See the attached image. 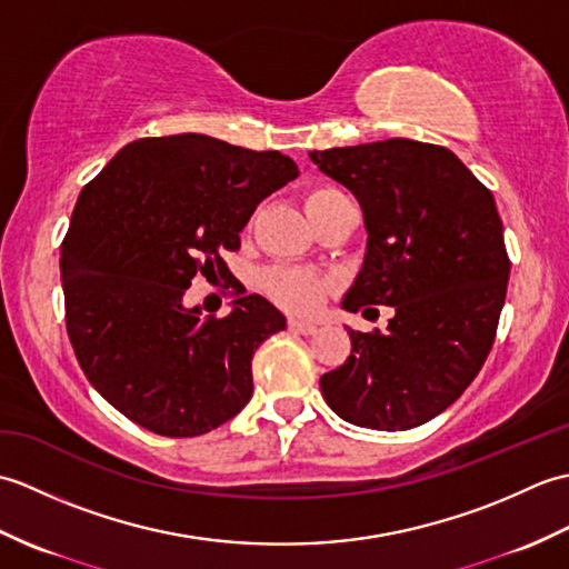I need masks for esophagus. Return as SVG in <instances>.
I'll return each mask as SVG.
<instances>
[{
    "label": "esophagus",
    "mask_w": 569,
    "mask_h": 569,
    "mask_svg": "<svg viewBox=\"0 0 569 569\" xmlns=\"http://www.w3.org/2000/svg\"><path fill=\"white\" fill-rule=\"evenodd\" d=\"M288 330L291 332H298V335H312L318 332V325L310 322V320H298V318H291L288 320Z\"/></svg>",
    "instance_id": "esophagus-1"
}]
</instances>
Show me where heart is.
<instances>
[{"label": "heart", "instance_id": "obj_1", "mask_svg": "<svg viewBox=\"0 0 569 569\" xmlns=\"http://www.w3.org/2000/svg\"><path fill=\"white\" fill-rule=\"evenodd\" d=\"M337 192L342 190L335 186L312 188L306 196V208L320 202L322 198L337 196ZM261 286L278 306H283L293 312H312L332 291V283L325 276H318L306 269H293V266H273V269H269L261 276Z\"/></svg>", "mask_w": 569, "mask_h": 569}]
</instances>
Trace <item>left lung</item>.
I'll return each mask as SVG.
<instances>
[{"label": "left lung", "mask_w": 569, "mask_h": 569, "mask_svg": "<svg viewBox=\"0 0 569 569\" xmlns=\"http://www.w3.org/2000/svg\"><path fill=\"white\" fill-rule=\"evenodd\" d=\"M310 161L365 212V263L342 308H393L386 332L349 330L352 355L322 373L320 391L352 426H422L465 393L497 337L511 271L497 202L435 143L386 139Z\"/></svg>", "instance_id": "left-lung-1"}]
</instances>
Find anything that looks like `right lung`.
I'll return each mask as SVG.
<instances>
[{
    "label": "right lung",
    "instance_id": "right-lung-1",
    "mask_svg": "<svg viewBox=\"0 0 569 569\" xmlns=\"http://www.w3.org/2000/svg\"><path fill=\"white\" fill-rule=\"evenodd\" d=\"M296 176L278 151L176 134L127 143L82 188L60 244L66 325L84 377L119 413L196 438L249 403L251 357L286 318L241 286L229 316L202 318L186 291L198 273H229L220 253Z\"/></svg>",
    "mask_w": 569,
    "mask_h": 569
}]
</instances>
